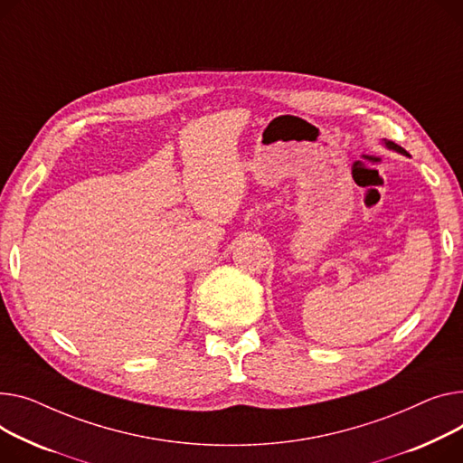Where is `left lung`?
I'll list each match as a JSON object with an SVG mask.
<instances>
[{"label": "left lung", "instance_id": "left-lung-1", "mask_svg": "<svg viewBox=\"0 0 463 463\" xmlns=\"http://www.w3.org/2000/svg\"><path fill=\"white\" fill-rule=\"evenodd\" d=\"M385 145L389 146V148H392V150H396V152H400V154H406V156H408V152L402 148V146H398L396 143H392V141H385Z\"/></svg>", "mask_w": 463, "mask_h": 463}]
</instances>
